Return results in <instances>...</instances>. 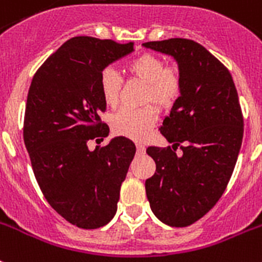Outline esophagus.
I'll return each instance as SVG.
<instances>
[{
	"mask_svg": "<svg viewBox=\"0 0 262 262\" xmlns=\"http://www.w3.org/2000/svg\"><path fill=\"white\" fill-rule=\"evenodd\" d=\"M145 153V146L142 144H137V155H144Z\"/></svg>",
	"mask_w": 262,
	"mask_h": 262,
	"instance_id": "esophagus-1",
	"label": "esophagus"
}]
</instances>
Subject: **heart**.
<instances>
[{"instance_id": "b5f03b06", "label": "heart", "mask_w": 262, "mask_h": 262, "mask_svg": "<svg viewBox=\"0 0 262 262\" xmlns=\"http://www.w3.org/2000/svg\"><path fill=\"white\" fill-rule=\"evenodd\" d=\"M133 78L146 83L144 102H153L160 109H168L179 97L182 89L179 71L165 67L164 60L153 54H142L126 66ZM122 78L113 67H106L99 75V90L107 106L114 107L120 99ZM157 112L153 106L141 109H122L112 118L114 133L133 140H142L156 124Z\"/></svg>"}]
</instances>
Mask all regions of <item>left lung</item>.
Segmentation results:
<instances>
[{
  "instance_id": "1",
  "label": "left lung",
  "mask_w": 262,
  "mask_h": 262,
  "mask_svg": "<svg viewBox=\"0 0 262 262\" xmlns=\"http://www.w3.org/2000/svg\"><path fill=\"white\" fill-rule=\"evenodd\" d=\"M142 46L173 57L182 80L179 98L160 126L174 150L146 149L156 163L155 175L145 182L146 196L161 222L190 226L220 201L234 171L244 136L237 90L229 70L192 40ZM180 143L183 153L178 157Z\"/></svg>"
}]
</instances>
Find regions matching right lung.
<instances>
[{
  "label": "right lung",
  "mask_w": 262,
  "mask_h": 262,
  "mask_svg": "<svg viewBox=\"0 0 262 262\" xmlns=\"http://www.w3.org/2000/svg\"><path fill=\"white\" fill-rule=\"evenodd\" d=\"M133 51V42L72 37L42 63L28 91L24 142L35 178L51 207L80 229L113 220L135 157L136 145L125 137L87 146L109 136L101 121L102 70Z\"/></svg>",
  "instance_id": "obj_1"
}]
</instances>
